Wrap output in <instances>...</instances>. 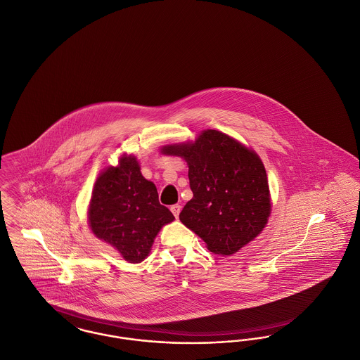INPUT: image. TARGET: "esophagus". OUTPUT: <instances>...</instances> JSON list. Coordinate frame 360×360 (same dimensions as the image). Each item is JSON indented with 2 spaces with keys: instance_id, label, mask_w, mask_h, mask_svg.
<instances>
[{
  "instance_id": "obj_1",
  "label": "esophagus",
  "mask_w": 360,
  "mask_h": 360,
  "mask_svg": "<svg viewBox=\"0 0 360 360\" xmlns=\"http://www.w3.org/2000/svg\"><path fill=\"white\" fill-rule=\"evenodd\" d=\"M172 214L178 219V216H179V213H181V205H178V204H175V205H172Z\"/></svg>"
}]
</instances>
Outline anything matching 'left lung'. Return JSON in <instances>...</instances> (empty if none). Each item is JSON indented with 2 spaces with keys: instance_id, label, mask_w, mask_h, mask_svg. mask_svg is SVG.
Instances as JSON below:
<instances>
[{
  "instance_id": "left-lung-1",
  "label": "left lung",
  "mask_w": 360,
  "mask_h": 360,
  "mask_svg": "<svg viewBox=\"0 0 360 360\" xmlns=\"http://www.w3.org/2000/svg\"><path fill=\"white\" fill-rule=\"evenodd\" d=\"M163 153L188 162L193 198L179 220L205 241L210 252L232 255L257 238L271 204L266 170L254 151L207 129L194 143L169 146Z\"/></svg>"
}]
</instances>
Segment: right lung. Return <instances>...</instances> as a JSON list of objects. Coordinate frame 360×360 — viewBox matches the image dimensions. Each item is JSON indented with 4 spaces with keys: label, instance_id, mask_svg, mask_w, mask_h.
Masks as SVG:
<instances>
[{
    "label": "right lung",
    "instance_id": "obj_1",
    "mask_svg": "<svg viewBox=\"0 0 360 360\" xmlns=\"http://www.w3.org/2000/svg\"><path fill=\"white\" fill-rule=\"evenodd\" d=\"M172 220V212L160 205L158 190L141 175L135 158H122L119 167H109L98 176L89 223L93 233L125 260L137 263L148 257L155 236Z\"/></svg>",
    "mask_w": 360,
    "mask_h": 360
}]
</instances>
